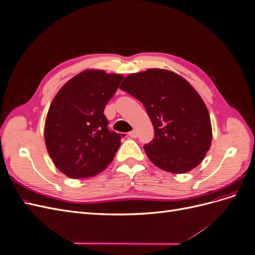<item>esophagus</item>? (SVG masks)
Masks as SVG:
<instances>
[{"mask_svg":"<svg viewBox=\"0 0 255 255\" xmlns=\"http://www.w3.org/2000/svg\"><path fill=\"white\" fill-rule=\"evenodd\" d=\"M128 136L132 137V138H136V137H137V130H136V129L130 130V132L128 133Z\"/></svg>","mask_w":255,"mask_h":255,"instance_id":"esophagus-1","label":"esophagus"}]
</instances>
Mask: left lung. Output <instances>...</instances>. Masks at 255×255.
Returning a JSON list of instances; mask_svg holds the SVG:
<instances>
[{"mask_svg":"<svg viewBox=\"0 0 255 255\" xmlns=\"http://www.w3.org/2000/svg\"><path fill=\"white\" fill-rule=\"evenodd\" d=\"M120 89L140 101L154 128L143 145L152 163L165 171L185 173L197 167L212 143V123L202 98L182 76L165 69L128 75Z\"/></svg>","mask_w":255,"mask_h":255,"instance_id":"left-lung-1","label":"left lung"}]
</instances>
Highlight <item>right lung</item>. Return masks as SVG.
I'll list each match as a JSON object with an SVG mask.
<instances>
[{"label":"right lung","mask_w":255,"mask_h":255,"mask_svg":"<svg viewBox=\"0 0 255 255\" xmlns=\"http://www.w3.org/2000/svg\"><path fill=\"white\" fill-rule=\"evenodd\" d=\"M123 75L89 69L68 81L50 105L44 141L59 171L71 179L94 176L109 166L121 135L103 114Z\"/></svg>","instance_id":"right-lung-1"}]
</instances>
